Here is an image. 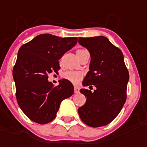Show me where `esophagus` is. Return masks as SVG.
Returning <instances> with one entry per match:
<instances>
[{"instance_id": "34e87169", "label": "esophagus", "mask_w": 147, "mask_h": 147, "mask_svg": "<svg viewBox=\"0 0 147 147\" xmlns=\"http://www.w3.org/2000/svg\"><path fill=\"white\" fill-rule=\"evenodd\" d=\"M74 91H75V93H78L79 92V88L76 86V87L74 88Z\"/></svg>"}]
</instances>
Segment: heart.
Returning <instances> with one entry per match:
<instances>
[{"label": "heart", "instance_id": "b5f03b06", "mask_svg": "<svg viewBox=\"0 0 147 147\" xmlns=\"http://www.w3.org/2000/svg\"><path fill=\"white\" fill-rule=\"evenodd\" d=\"M79 50H82V49H79ZM63 77L67 80L70 81L71 82L76 84L78 83L82 78V74L76 71H67L63 74Z\"/></svg>", "mask_w": 147, "mask_h": 147}]
</instances>
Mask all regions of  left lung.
I'll list each match as a JSON object with an SVG mask.
<instances>
[{
    "instance_id": "1",
    "label": "left lung",
    "mask_w": 147,
    "mask_h": 147,
    "mask_svg": "<svg viewBox=\"0 0 147 147\" xmlns=\"http://www.w3.org/2000/svg\"><path fill=\"white\" fill-rule=\"evenodd\" d=\"M78 43L91 55L89 71L83 79V86L96 88L94 92L80 89L87 99L78 108V115L92 127L107 125L118 115L127 98L129 72L123 53L103 36L79 37Z\"/></svg>"
}]
</instances>
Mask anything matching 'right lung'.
<instances>
[{
  "mask_svg": "<svg viewBox=\"0 0 147 147\" xmlns=\"http://www.w3.org/2000/svg\"><path fill=\"white\" fill-rule=\"evenodd\" d=\"M77 41V37L62 38L44 33L20 48L13 77L17 103L31 121L40 124L52 121L61 102L73 94L71 82L63 78L54 87L48 75L57 72L60 69L59 60Z\"/></svg>",
  "mask_w": 147,
  "mask_h": 147,
  "instance_id": "obj_1",
  "label": "right lung"
}]
</instances>
